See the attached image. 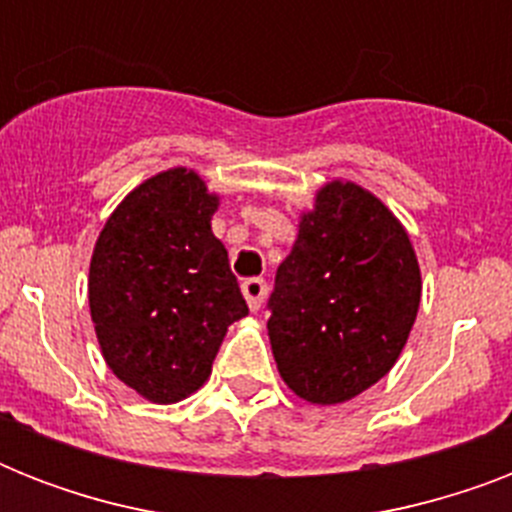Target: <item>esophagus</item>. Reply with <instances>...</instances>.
<instances>
[{
    "mask_svg": "<svg viewBox=\"0 0 512 512\" xmlns=\"http://www.w3.org/2000/svg\"><path fill=\"white\" fill-rule=\"evenodd\" d=\"M241 292H244V297H247L249 308L257 311V308L263 305L265 295H268V284H265L263 279H247L244 284H241Z\"/></svg>",
    "mask_w": 512,
    "mask_h": 512,
    "instance_id": "1",
    "label": "esophagus"
}]
</instances>
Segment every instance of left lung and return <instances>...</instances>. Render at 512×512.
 <instances>
[{
    "label": "left lung",
    "instance_id": "obj_1",
    "mask_svg": "<svg viewBox=\"0 0 512 512\" xmlns=\"http://www.w3.org/2000/svg\"><path fill=\"white\" fill-rule=\"evenodd\" d=\"M420 265L388 207L329 183L268 297L279 374L311 404L350 401L390 372L420 308Z\"/></svg>",
    "mask_w": 512,
    "mask_h": 512
}]
</instances>
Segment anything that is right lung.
Here are the masks:
<instances>
[{"instance_id": "obj_1", "label": "right lung", "mask_w": 512, "mask_h": 512, "mask_svg": "<svg viewBox=\"0 0 512 512\" xmlns=\"http://www.w3.org/2000/svg\"><path fill=\"white\" fill-rule=\"evenodd\" d=\"M215 209L196 172H162L116 207L92 252L90 311L106 364L156 404L201 388L225 329L249 313L209 225Z\"/></svg>"}]
</instances>
